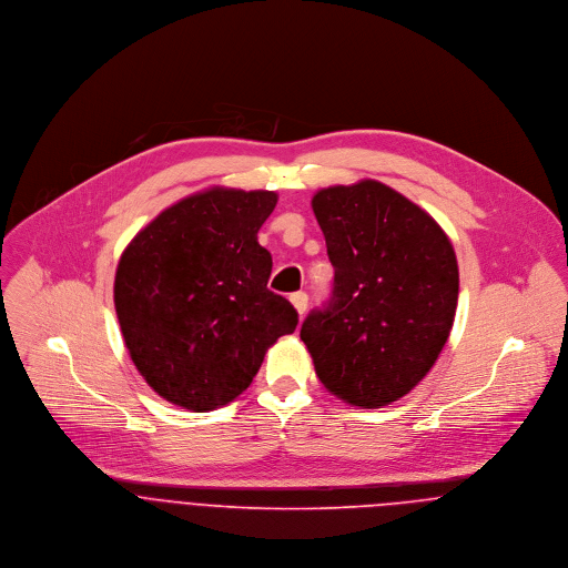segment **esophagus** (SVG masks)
Masks as SVG:
<instances>
[{"label":"esophagus","mask_w":568,"mask_h":568,"mask_svg":"<svg viewBox=\"0 0 568 568\" xmlns=\"http://www.w3.org/2000/svg\"><path fill=\"white\" fill-rule=\"evenodd\" d=\"M291 304L295 306V311L300 313V317H304V313L308 311V295H306V293H293V295H291Z\"/></svg>","instance_id":"obj_1"}]
</instances>
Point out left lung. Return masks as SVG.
Masks as SVG:
<instances>
[{"mask_svg": "<svg viewBox=\"0 0 568 568\" xmlns=\"http://www.w3.org/2000/svg\"><path fill=\"white\" fill-rule=\"evenodd\" d=\"M313 212L334 288L300 336L329 394L363 408L392 405L448 341L459 297L455 248L430 214L374 179L320 190Z\"/></svg>", "mask_w": 568, "mask_h": 568, "instance_id": "left-lung-1", "label": "left lung"}]
</instances>
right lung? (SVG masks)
<instances>
[{
  "label": "right lung",
  "instance_id": "1",
  "mask_svg": "<svg viewBox=\"0 0 568 568\" xmlns=\"http://www.w3.org/2000/svg\"><path fill=\"white\" fill-rule=\"evenodd\" d=\"M268 190L210 187L163 210L124 248L113 284L120 329L144 381L196 413L230 405L297 311L266 288L257 243L275 210Z\"/></svg>",
  "mask_w": 568,
  "mask_h": 568
}]
</instances>
